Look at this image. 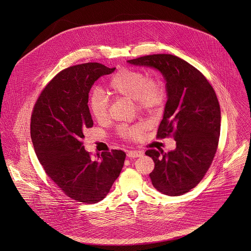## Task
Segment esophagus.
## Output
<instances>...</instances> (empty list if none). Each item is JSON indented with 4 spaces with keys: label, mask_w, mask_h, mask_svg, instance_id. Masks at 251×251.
I'll return each mask as SVG.
<instances>
[{
    "label": "esophagus",
    "mask_w": 251,
    "mask_h": 251,
    "mask_svg": "<svg viewBox=\"0 0 251 251\" xmlns=\"http://www.w3.org/2000/svg\"><path fill=\"white\" fill-rule=\"evenodd\" d=\"M143 156V152L141 151H128L127 152V157L129 158H139V157H142Z\"/></svg>",
    "instance_id": "34e87169"
}]
</instances>
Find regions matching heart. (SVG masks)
I'll return each mask as SVG.
<instances>
[{"label":"heart","instance_id":"1","mask_svg":"<svg viewBox=\"0 0 251 251\" xmlns=\"http://www.w3.org/2000/svg\"><path fill=\"white\" fill-rule=\"evenodd\" d=\"M109 87L115 96L134 100L141 111H153L164 101L165 88L158 79L147 78V75L138 69L123 68L116 72L109 84ZM89 106L93 116L98 121L108 118L109 100L100 90L95 89L89 99ZM148 125L139 122L132 126H121L118 130L123 139L135 140L142 136Z\"/></svg>","mask_w":251,"mask_h":251}]
</instances>
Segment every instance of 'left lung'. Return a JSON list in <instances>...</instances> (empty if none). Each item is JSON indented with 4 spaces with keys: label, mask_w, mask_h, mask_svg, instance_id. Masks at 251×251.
I'll use <instances>...</instances> for the list:
<instances>
[{
    "label": "left lung",
    "mask_w": 251,
    "mask_h": 251,
    "mask_svg": "<svg viewBox=\"0 0 251 251\" xmlns=\"http://www.w3.org/2000/svg\"><path fill=\"white\" fill-rule=\"evenodd\" d=\"M127 62L156 69L165 79L167 100L157 137L172 133L176 148L145 154L155 163L149 174L153 186L164 195H184L202 180L218 148L222 116L216 92L201 72L178 56L159 54Z\"/></svg>",
    "instance_id": "left-lung-1"
}]
</instances>
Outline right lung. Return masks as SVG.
Returning <instances> with one entry per match:
<instances>
[{
  "label": "right lung",
  "instance_id": "obj_1",
  "mask_svg": "<svg viewBox=\"0 0 251 251\" xmlns=\"http://www.w3.org/2000/svg\"><path fill=\"white\" fill-rule=\"evenodd\" d=\"M115 68L98 62L71 66L46 85L33 108L30 137L39 163L70 198L101 201L119 176L126 154L121 150L90 157L82 140L93 126L88 93L95 81Z\"/></svg>",
  "mask_w": 251,
  "mask_h": 251
}]
</instances>
